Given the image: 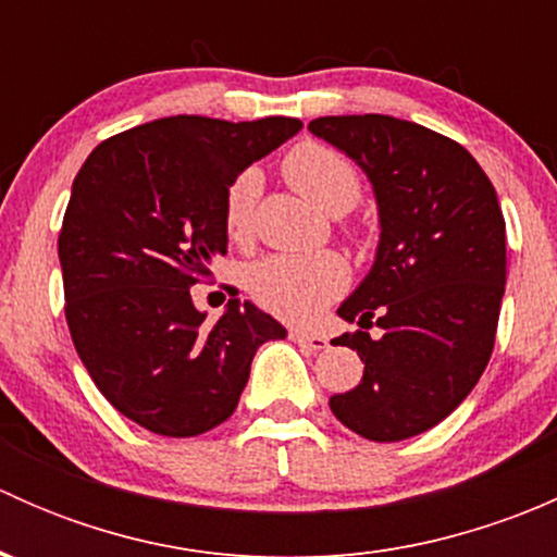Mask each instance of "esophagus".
Instances as JSON below:
<instances>
[{"label":"esophagus","mask_w":557,"mask_h":557,"mask_svg":"<svg viewBox=\"0 0 557 557\" xmlns=\"http://www.w3.org/2000/svg\"><path fill=\"white\" fill-rule=\"evenodd\" d=\"M288 336L296 342V345L307 347V350H312V352H320V350H325V347H329V339H325V336L307 334V331H299V329H290Z\"/></svg>","instance_id":"obj_1"}]
</instances>
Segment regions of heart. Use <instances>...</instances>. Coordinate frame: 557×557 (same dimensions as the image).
I'll use <instances>...</instances> for the list:
<instances>
[{"label": "heart", "instance_id": "1", "mask_svg": "<svg viewBox=\"0 0 557 557\" xmlns=\"http://www.w3.org/2000/svg\"><path fill=\"white\" fill-rule=\"evenodd\" d=\"M283 174L296 190L331 215L352 210L363 194L358 166L331 145L305 139L283 159ZM261 194L258 170H243L223 194V226L234 243H247ZM356 234V232H352ZM347 285V267L336 252L272 256L247 274V288L258 307L288 323H310Z\"/></svg>", "mask_w": 557, "mask_h": 557}]
</instances>
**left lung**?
<instances>
[{
  "label": "left lung",
  "instance_id": "obj_1",
  "mask_svg": "<svg viewBox=\"0 0 557 557\" xmlns=\"http://www.w3.org/2000/svg\"><path fill=\"white\" fill-rule=\"evenodd\" d=\"M310 132L369 174L380 205V250L339 307L363 380L331 396L336 420L372 442L434 429L491 361L507 283V226L474 156L455 139L391 115H325ZM372 327L381 336L369 335Z\"/></svg>",
  "mask_w": 557,
  "mask_h": 557
}]
</instances>
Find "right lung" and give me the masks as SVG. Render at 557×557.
<instances>
[{
	"label": "right lung",
	"mask_w": 557,
	"mask_h": 557,
	"mask_svg": "<svg viewBox=\"0 0 557 557\" xmlns=\"http://www.w3.org/2000/svg\"><path fill=\"white\" fill-rule=\"evenodd\" d=\"M299 117L170 115L94 148L59 232L64 314L83 367L112 407L161 436H199L237 409L250 361L285 329L228 301L207 325L190 288L226 252L223 194Z\"/></svg>",
	"instance_id": "right-lung-1"
}]
</instances>
